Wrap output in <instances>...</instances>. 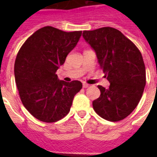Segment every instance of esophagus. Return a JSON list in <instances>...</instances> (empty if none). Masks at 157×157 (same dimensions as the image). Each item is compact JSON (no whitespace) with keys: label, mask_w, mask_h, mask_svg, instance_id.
I'll use <instances>...</instances> for the list:
<instances>
[{"label":"esophagus","mask_w":157,"mask_h":157,"mask_svg":"<svg viewBox=\"0 0 157 157\" xmlns=\"http://www.w3.org/2000/svg\"><path fill=\"white\" fill-rule=\"evenodd\" d=\"M89 86H90V85L87 84V83H83V87H84V88H87Z\"/></svg>","instance_id":"obj_1"}]
</instances>
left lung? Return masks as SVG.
I'll use <instances>...</instances> for the list:
<instances>
[{
  "instance_id": "1",
  "label": "left lung",
  "mask_w": 157,
  "mask_h": 157,
  "mask_svg": "<svg viewBox=\"0 0 157 157\" xmlns=\"http://www.w3.org/2000/svg\"><path fill=\"white\" fill-rule=\"evenodd\" d=\"M100 67L110 82L109 88L98 86L101 92L92 102L100 117L120 121L131 113L141 98L145 86V67L140 51L118 29L104 27L83 31Z\"/></svg>"
}]
</instances>
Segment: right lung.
<instances>
[{
	"mask_svg": "<svg viewBox=\"0 0 157 157\" xmlns=\"http://www.w3.org/2000/svg\"><path fill=\"white\" fill-rule=\"evenodd\" d=\"M82 31L64 32L50 26L36 31L19 49L15 81L26 109L34 118L54 123L68 114L82 82L59 81L55 74L75 48Z\"/></svg>",
	"mask_w": 157,
	"mask_h": 157,
	"instance_id": "add662e5",
	"label": "right lung"
}]
</instances>
